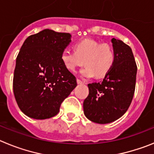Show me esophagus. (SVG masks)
Instances as JSON below:
<instances>
[{
  "instance_id": "34e87169",
  "label": "esophagus",
  "mask_w": 154,
  "mask_h": 154,
  "mask_svg": "<svg viewBox=\"0 0 154 154\" xmlns=\"http://www.w3.org/2000/svg\"><path fill=\"white\" fill-rule=\"evenodd\" d=\"M77 83H78V84H84V82L81 81L80 79H77Z\"/></svg>"
}]
</instances>
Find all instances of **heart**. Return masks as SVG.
Listing matches in <instances>:
<instances>
[{"label": "heart", "instance_id": "obj_1", "mask_svg": "<svg viewBox=\"0 0 154 154\" xmlns=\"http://www.w3.org/2000/svg\"><path fill=\"white\" fill-rule=\"evenodd\" d=\"M115 58L111 46L92 39L80 41L75 45V51L64 49L60 55L62 65L69 71H74L84 61L86 67L82 69L80 74L85 78L104 77L113 67Z\"/></svg>", "mask_w": 154, "mask_h": 154}]
</instances>
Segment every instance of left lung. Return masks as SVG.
Returning a JSON list of instances; mask_svg holds the SVG:
<instances>
[{
	"label": "left lung",
	"mask_w": 154,
	"mask_h": 154,
	"mask_svg": "<svg viewBox=\"0 0 154 154\" xmlns=\"http://www.w3.org/2000/svg\"><path fill=\"white\" fill-rule=\"evenodd\" d=\"M116 58L113 67L99 82L89 84L84 114L93 123L106 124L120 118L130 106L135 91L137 67L130 47L111 39Z\"/></svg>",
	"instance_id": "left-lung-1"
}]
</instances>
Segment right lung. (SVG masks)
Returning <instances> with one entry per match:
<instances>
[{"label":"right lung","mask_w":154,"mask_h":154,"mask_svg":"<svg viewBox=\"0 0 154 154\" xmlns=\"http://www.w3.org/2000/svg\"><path fill=\"white\" fill-rule=\"evenodd\" d=\"M71 37L69 33L45 29L23 43L16 58L13 90L19 108L29 117L55 116L77 85L75 75L60 59Z\"/></svg>","instance_id":"add662e5"}]
</instances>
